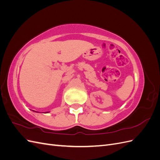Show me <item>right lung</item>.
Returning <instances> with one entry per match:
<instances>
[{"label": "right lung", "mask_w": 160, "mask_h": 160, "mask_svg": "<svg viewBox=\"0 0 160 160\" xmlns=\"http://www.w3.org/2000/svg\"><path fill=\"white\" fill-rule=\"evenodd\" d=\"M47 113H48V112H47Z\"/></svg>", "instance_id": "obj_1"}]
</instances>
